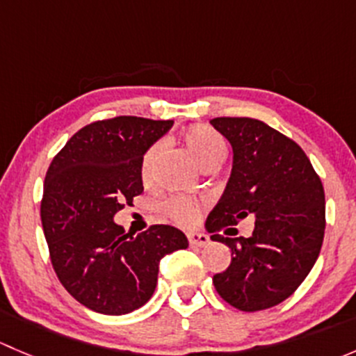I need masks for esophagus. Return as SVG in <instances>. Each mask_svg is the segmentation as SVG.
Instances as JSON below:
<instances>
[{
	"label": "esophagus",
	"instance_id": "34e87169",
	"mask_svg": "<svg viewBox=\"0 0 356 356\" xmlns=\"http://www.w3.org/2000/svg\"><path fill=\"white\" fill-rule=\"evenodd\" d=\"M188 241L191 246H207L208 241H210V238H208L207 234H203V232H189L188 234Z\"/></svg>",
	"mask_w": 356,
	"mask_h": 356
}]
</instances>
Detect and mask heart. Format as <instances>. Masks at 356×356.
Listing matches in <instances>:
<instances>
[{
	"label": "heart",
	"instance_id": "b5f03b06",
	"mask_svg": "<svg viewBox=\"0 0 356 356\" xmlns=\"http://www.w3.org/2000/svg\"><path fill=\"white\" fill-rule=\"evenodd\" d=\"M182 143L191 153L193 158L198 161L201 168H207L210 165H220L227 155V145H225L224 138L213 131L208 125L198 124L189 127L188 131L182 134ZM161 146L160 143H153L152 146L146 148V152L141 156V179L145 182H149L153 179V172H155L156 161L160 158ZM161 210L167 215L170 220L177 222V224L189 225L198 218L201 204L200 201L193 198H184V196H172V198L165 200L161 204Z\"/></svg>",
	"mask_w": 356,
	"mask_h": 356
}]
</instances>
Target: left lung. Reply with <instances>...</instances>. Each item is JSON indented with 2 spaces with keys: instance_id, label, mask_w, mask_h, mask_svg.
I'll return each mask as SVG.
<instances>
[{
  "instance_id": "8db88e82",
  "label": "left lung",
  "mask_w": 356,
  "mask_h": 356,
  "mask_svg": "<svg viewBox=\"0 0 356 356\" xmlns=\"http://www.w3.org/2000/svg\"><path fill=\"white\" fill-rule=\"evenodd\" d=\"M210 124L234 149L227 188L207 218L211 239L232 251L213 286L238 310H265L300 288L321 253L324 186L301 146L270 125L250 117H217ZM246 216L255 217L250 238L220 234Z\"/></svg>"
}]
</instances>
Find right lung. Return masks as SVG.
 I'll list each match as a JSON object with an SVG mask.
<instances>
[{
    "label": "right lung",
    "instance_id": "add662e5",
    "mask_svg": "<svg viewBox=\"0 0 356 356\" xmlns=\"http://www.w3.org/2000/svg\"><path fill=\"white\" fill-rule=\"evenodd\" d=\"M172 120L120 115L75 132L46 172L41 220L56 277L81 305L105 315L143 307L160 260L188 248L184 232L149 225L125 234L113 215L143 193L139 165Z\"/></svg>",
    "mask_w": 356,
    "mask_h": 356
}]
</instances>
